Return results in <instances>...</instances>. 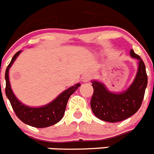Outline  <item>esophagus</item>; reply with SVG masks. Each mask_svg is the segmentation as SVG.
<instances>
[{"label": "esophagus", "instance_id": "1", "mask_svg": "<svg viewBox=\"0 0 154 154\" xmlns=\"http://www.w3.org/2000/svg\"><path fill=\"white\" fill-rule=\"evenodd\" d=\"M91 78H92V75H91L90 73H85V75H84L83 77H82V82H89V80L91 79Z\"/></svg>", "mask_w": 154, "mask_h": 154}]
</instances>
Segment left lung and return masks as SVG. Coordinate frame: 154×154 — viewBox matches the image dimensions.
Segmentation results:
<instances>
[{
	"instance_id": "1",
	"label": "left lung",
	"mask_w": 154,
	"mask_h": 154,
	"mask_svg": "<svg viewBox=\"0 0 154 154\" xmlns=\"http://www.w3.org/2000/svg\"><path fill=\"white\" fill-rule=\"evenodd\" d=\"M130 56L138 61V69L135 79L126 90L116 93L110 92L101 82L92 81L94 92L91 108L101 120L109 123L123 121L135 114L142 104L147 85L146 67L142 58L133 49L130 50Z\"/></svg>"
}]
</instances>
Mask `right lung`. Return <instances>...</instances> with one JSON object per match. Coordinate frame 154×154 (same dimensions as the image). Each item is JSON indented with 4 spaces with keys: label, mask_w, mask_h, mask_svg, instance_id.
Returning a JSON list of instances; mask_svg holds the SVG:
<instances>
[{
    "label": "right lung",
    "mask_w": 154,
    "mask_h": 154,
    "mask_svg": "<svg viewBox=\"0 0 154 154\" xmlns=\"http://www.w3.org/2000/svg\"><path fill=\"white\" fill-rule=\"evenodd\" d=\"M21 52V51H17L14 55L5 72V93L7 97L9 99L16 116L23 123L37 128L52 126L62 119L69 97L78 89L81 84L77 83L73 86L69 87V89L58 95L54 100L42 106L31 107L24 105L21 101H19L14 94L9 81V69Z\"/></svg>",
    "instance_id": "add662e5"
}]
</instances>
